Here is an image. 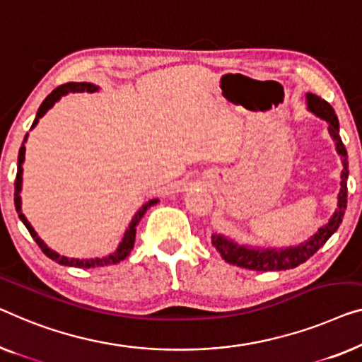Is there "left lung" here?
<instances>
[{"mask_svg":"<svg viewBox=\"0 0 362 362\" xmlns=\"http://www.w3.org/2000/svg\"><path fill=\"white\" fill-rule=\"evenodd\" d=\"M307 111L312 112L313 116L327 120L328 124V134L333 139L334 146H337V153L341 156L343 171H341V182H339V192H338V204L334 209L333 216L328 218L327 223H323L310 238L305 242L286 246V248H261V246H251L237 243L232 238H227L225 235L214 233L212 235V245L220 256L227 261V263L233 266H240L245 269L253 271H284L291 268H297L298 264L305 263V261L317 253L322 246L327 243V240L337 232L339 223H341L344 211H346L348 202V153L346 148L339 137V122L334 109L329 104L322 99L317 94L307 93Z\"/></svg>","mask_w":362,"mask_h":362,"instance_id":"obj_1","label":"left lung"}]
</instances>
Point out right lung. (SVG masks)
<instances>
[{
    "mask_svg": "<svg viewBox=\"0 0 362 362\" xmlns=\"http://www.w3.org/2000/svg\"><path fill=\"white\" fill-rule=\"evenodd\" d=\"M85 91L86 93H96V91H99V86L93 85V83L83 81V83H66V85H62V86L57 88V90L52 91L49 96L44 99V103L40 104L37 116H35L34 122H33V127H30V129H34L35 125L39 124V119L44 117L45 112L49 111V109L54 107V104L57 101H60L62 96H65V94H68V93H85ZM25 142H28V135L24 137V142L19 148L18 175H16V182H14V206H16V211H18V214H19V218L23 220L25 228L29 230L30 237L35 240V243L40 246V250L44 251V253L49 256L50 259L57 261V263L62 264V266H71V268H83V269H85V268L86 269L88 268H101V266L117 264L122 259L127 258V256L130 255V251H132V248H134L135 232H137V225L140 222V218L145 216L146 209L155 206V204L158 202V199H151V201L144 204L142 209H139V212L135 214L132 222L129 223V228L125 230L124 237H122V240H120V243H119V246L116 248V251H114V253L101 256V258H66V256L59 255L57 251L49 248V246L44 243V240L39 237L37 232H35V230L33 228V225L29 223V220L25 218V216L23 214V209H21V206H23V202H21V189H23V163H24V158H25V145H24Z\"/></svg>",
    "mask_w": 362,
    "mask_h": 362,
    "instance_id": "1",
    "label": "right lung"
}]
</instances>
